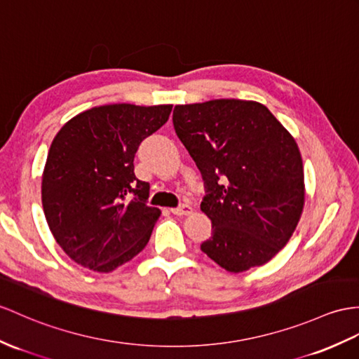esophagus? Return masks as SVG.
I'll return each instance as SVG.
<instances>
[{"label":"esophagus","instance_id":"34e87169","mask_svg":"<svg viewBox=\"0 0 359 359\" xmlns=\"http://www.w3.org/2000/svg\"><path fill=\"white\" fill-rule=\"evenodd\" d=\"M170 212L177 216H186V215L191 213V207L189 204H182L177 208H170Z\"/></svg>","mask_w":359,"mask_h":359}]
</instances>
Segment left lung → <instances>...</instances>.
I'll return each instance as SVG.
<instances>
[{
    "instance_id": "8db88e82",
    "label": "left lung",
    "mask_w": 359,
    "mask_h": 359,
    "mask_svg": "<svg viewBox=\"0 0 359 359\" xmlns=\"http://www.w3.org/2000/svg\"><path fill=\"white\" fill-rule=\"evenodd\" d=\"M173 128L196 163L212 236L201 250L230 273L264 265L290 241L304 204L295 140L265 104L217 99L178 104Z\"/></svg>"
}]
</instances>
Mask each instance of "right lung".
Segmentation results:
<instances>
[{"instance_id": "right-lung-1", "label": "right lung", "mask_w": 359, "mask_h": 359, "mask_svg": "<svg viewBox=\"0 0 359 359\" xmlns=\"http://www.w3.org/2000/svg\"><path fill=\"white\" fill-rule=\"evenodd\" d=\"M172 104H104L81 112L50 146L42 207L69 259L109 273L142 251L160 208L147 205L149 184L134 173L144 138L169 120Z\"/></svg>"}]
</instances>
